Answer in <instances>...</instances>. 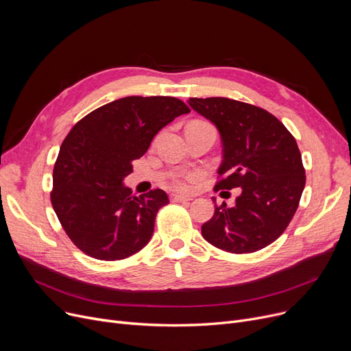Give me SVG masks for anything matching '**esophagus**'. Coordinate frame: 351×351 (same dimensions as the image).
Instances as JSON below:
<instances>
[{"mask_svg": "<svg viewBox=\"0 0 351 351\" xmlns=\"http://www.w3.org/2000/svg\"><path fill=\"white\" fill-rule=\"evenodd\" d=\"M192 199L188 196H180V195H171V202H191Z\"/></svg>", "mask_w": 351, "mask_h": 351, "instance_id": "1", "label": "esophagus"}]
</instances>
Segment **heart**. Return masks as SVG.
Masks as SVG:
<instances>
[{
	"label": "heart",
	"mask_w": 351,
	"mask_h": 351,
	"mask_svg": "<svg viewBox=\"0 0 351 351\" xmlns=\"http://www.w3.org/2000/svg\"><path fill=\"white\" fill-rule=\"evenodd\" d=\"M192 123H206L202 121H195ZM209 125V123H206ZM200 172L196 171H191V172H176L175 175L171 176L169 179V185L172 189L179 191V192H191L195 186L197 180L200 179Z\"/></svg>",
	"instance_id": "heart-1"
}]
</instances>
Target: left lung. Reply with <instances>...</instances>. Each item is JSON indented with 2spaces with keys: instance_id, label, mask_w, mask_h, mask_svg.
Segmentation results:
<instances>
[{
  "instance_id": "left-lung-1",
  "label": "left lung",
  "mask_w": 351,
  "mask_h": 351,
  "mask_svg": "<svg viewBox=\"0 0 351 351\" xmlns=\"http://www.w3.org/2000/svg\"><path fill=\"white\" fill-rule=\"evenodd\" d=\"M189 105L212 121L222 138L223 162L215 192L241 191L234 206L225 202L215 206L202 236L230 253L269 246L289 226L306 185L296 139L259 106L223 97L189 98Z\"/></svg>"
}]
</instances>
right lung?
<instances>
[{
    "label": "right lung",
    "instance_id": "right-lung-1",
    "mask_svg": "<svg viewBox=\"0 0 351 351\" xmlns=\"http://www.w3.org/2000/svg\"><path fill=\"white\" fill-rule=\"evenodd\" d=\"M188 112V105L173 97H126L73 125L53 165L51 204L81 252L98 261H121L151 241L168 195L154 189L134 196L122 179L160 129Z\"/></svg>",
    "mask_w": 351,
    "mask_h": 351
}]
</instances>
